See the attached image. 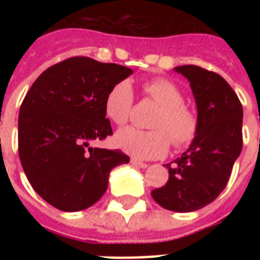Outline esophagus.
<instances>
[{"instance_id": "esophagus-1", "label": "esophagus", "mask_w": 260, "mask_h": 260, "mask_svg": "<svg viewBox=\"0 0 260 260\" xmlns=\"http://www.w3.org/2000/svg\"><path fill=\"white\" fill-rule=\"evenodd\" d=\"M131 163H132V165H134V166L140 167V169H146V167H148V165H147V163L140 162V160H138V159H135V158L131 159Z\"/></svg>"}]
</instances>
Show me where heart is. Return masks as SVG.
I'll use <instances>...</instances> for the list:
<instances>
[{"mask_svg": "<svg viewBox=\"0 0 260 260\" xmlns=\"http://www.w3.org/2000/svg\"><path fill=\"white\" fill-rule=\"evenodd\" d=\"M143 91L160 105L152 121L155 129L124 128L116 135L117 147L136 159H156L167 154L170 139L177 148L193 142L198 132V118L193 110L183 105L185 97L177 85L169 79L154 78L143 83ZM134 100V89L128 81L114 83L104 101L106 117L116 125L125 124Z\"/></svg>", "mask_w": 260, "mask_h": 260, "instance_id": "heart-1", "label": "heart"}]
</instances>
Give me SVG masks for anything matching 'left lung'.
Listing matches in <instances>:
<instances>
[{
  "label": "left lung",
  "instance_id": "obj_1",
  "mask_svg": "<svg viewBox=\"0 0 260 260\" xmlns=\"http://www.w3.org/2000/svg\"><path fill=\"white\" fill-rule=\"evenodd\" d=\"M174 70L190 82L198 132L190 147L167 165L169 181L151 196L173 212H194L214 201L228 183L243 147V106L221 75L194 64Z\"/></svg>",
  "mask_w": 260,
  "mask_h": 260
}]
</instances>
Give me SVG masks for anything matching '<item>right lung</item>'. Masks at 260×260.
I'll return each instance as SVG.
<instances>
[{"label": "right lung", "mask_w": 260, "mask_h": 260, "mask_svg": "<svg viewBox=\"0 0 260 260\" xmlns=\"http://www.w3.org/2000/svg\"><path fill=\"white\" fill-rule=\"evenodd\" d=\"M134 71L116 63L74 56L40 74L20 108L18 155L40 197L63 212L94 205L109 174L129 162L120 150L89 147L113 135L104 101Z\"/></svg>", "instance_id": "add662e5"}]
</instances>
